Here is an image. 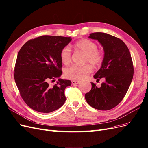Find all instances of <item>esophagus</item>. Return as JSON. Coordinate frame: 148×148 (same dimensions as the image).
Listing matches in <instances>:
<instances>
[{"label":"esophagus","mask_w":148,"mask_h":148,"mask_svg":"<svg viewBox=\"0 0 148 148\" xmlns=\"http://www.w3.org/2000/svg\"><path fill=\"white\" fill-rule=\"evenodd\" d=\"M80 82V81H79V80H73L72 81V83L73 84H78V83Z\"/></svg>","instance_id":"34e87169"}]
</instances>
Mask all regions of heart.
<instances>
[{"mask_svg": "<svg viewBox=\"0 0 148 148\" xmlns=\"http://www.w3.org/2000/svg\"><path fill=\"white\" fill-rule=\"evenodd\" d=\"M75 48L85 53L86 55L85 62H89L94 66L100 65L103 60V55L101 51L98 49L97 44L91 40H82L75 43ZM60 56L62 63L65 65H68L71 62V50L68 47L63 48ZM92 67L89 65H72L66 69L65 75L70 79L80 80L86 78L92 72Z\"/></svg>", "mask_w": 148, "mask_h": 148, "instance_id": "1", "label": "heart"}]
</instances>
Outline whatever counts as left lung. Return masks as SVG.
<instances>
[{"label": "left lung", "mask_w": 148, "mask_h": 148, "mask_svg": "<svg viewBox=\"0 0 148 148\" xmlns=\"http://www.w3.org/2000/svg\"><path fill=\"white\" fill-rule=\"evenodd\" d=\"M89 38L97 40L103 47L104 58L100 69L94 75L105 82L100 88L91 82V91L85 95L92 108L101 111L111 110L123 100L134 75L133 63L129 49L120 38L104 33H94Z\"/></svg>", "instance_id": "1"}]
</instances>
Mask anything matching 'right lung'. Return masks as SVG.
I'll return each instance as SVG.
<instances>
[{
    "label": "right lung",
    "instance_id": "1",
    "mask_svg": "<svg viewBox=\"0 0 148 148\" xmlns=\"http://www.w3.org/2000/svg\"><path fill=\"white\" fill-rule=\"evenodd\" d=\"M71 38L42 36L25 43L17 54L14 77L24 101L33 110L49 113L65 103V89L71 85L62 75L60 51Z\"/></svg>",
    "mask_w": 148,
    "mask_h": 148
}]
</instances>
